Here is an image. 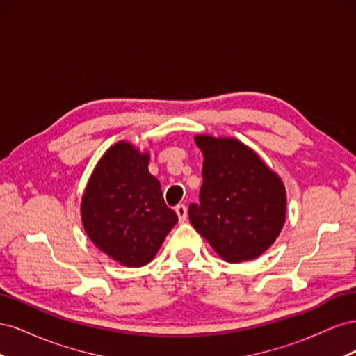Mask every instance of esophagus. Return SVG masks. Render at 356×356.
<instances>
[{"instance_id": "1", "label": "esophagus", "mask_w": 356, "mask_h": 356, "mask_svg": "<svg viewBox=\"0 0 356 356\" xmlns=\"http://www.w3.org/2000/svg\"><path fill=\"white\" fill-rule=\"evenodd\" d=\"M175 212H177L178 220L181 222H184L187 220V208H186V204H178V207H175Z\"/></svg>"}]
</instances>
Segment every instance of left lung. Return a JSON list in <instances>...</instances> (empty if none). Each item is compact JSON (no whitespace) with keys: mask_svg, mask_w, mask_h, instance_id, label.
<instances>
[{"mask_svg":"<svg viewBox=\"0 0 356 356\" xmlns=\"http://www.w3.org/2000/svg\"><path fill=\"white\" fill-rule=\"evenodd\" d=\"M203 154L199 203L190 221L222 260L250 261L273 245L286 215V191L276 172L236 138L196 135Z\"/></svg>","mask_w":356,"mask_h":356,"instance_id":"left-lung-1","label":"left lung"}]
</instances>
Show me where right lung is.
Listing matches in <instances>:
<instances>
[{
    "mask_svg": "<svg viewBox=\"0 0 356 356\" xmlns=\"http://www.w3.org/2000/svg\"><path fill=\"white\" fill-rule=\"evenodd\" d=\"M148 161V152L127 141L115 143L96 163L81 197V221L89 239L126 267L152 261L178 222Z\"/></svg>",
    "mask_w": 356,
    "mask_h": 356,
    "instance_id": "1",
    "label": "right lung"
}]
</instances>
